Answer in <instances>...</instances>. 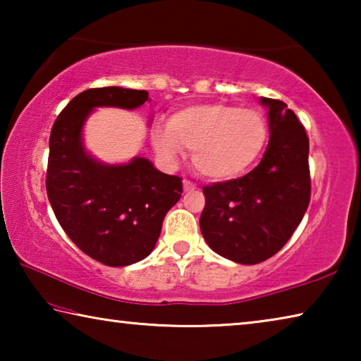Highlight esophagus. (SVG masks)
Masks as SVG:
<instances>
[{"label": "esophagus", "instance_id": "34e87169", "mask_svg": "<svg viewBox=\"0 0 361 361\" xmlns=\"http://www.w3.org/2000/svg\"><path fill=\"white\" fill-rule=\"evenodd\" d=\"M183 188H185V191H194L195 185H194L192 181H189V180H183Z\"/></svg>", "mask_w": 361, "mask_h": 361}]
</instances>
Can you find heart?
<instances>
[{
	"mask_svg": "<svg viewBox=\"0 0 361 361\" xmlns=\"http://www.w3.org/2000/svg\"><path fill=\"white\" fill-rule=\"evenodd\" d=\"M267 137V119L259 109L202 103L170 116L167 130L156 132L154 146L169 159L191 151L192 166L204 178L228 181L253 166Z\"/></svg>",
	"mask_w": 361,
	"mask_h": 361,
	"instance_id": "obj_1",
	"label": "heart"
}]
</instances>
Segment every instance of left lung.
<instances>
[{"label":"left lung","instance_id":"8db88e82","mask_svg":"<svg viewBox=\"0 0 361 361\" xmlns=\"http://www.w3.org/2000/svg\"><path fill=\"white\" fill-rule=\"evenodd\" d=\"M269 145L261 162L237 180L204 186L200 232L213 252L239 264L276 255L301 223L310 200L309 138L283 102L261 97Z\"/></svg>","mask_w":361,"mask_h":361}]
</instances>
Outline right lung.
Listing matches in <instances>:
<instances>
[{
    "instance_id": "right-lung-1",
    "label": "right lung",
    "mask_w": 361,
    "mask_h": 361,
    "mask_svg": "<svg viewBox=\"0 0 361 361\" xmlns=\"http://www.w3.org/2000/svg\"><path fill=\"white\" fill-rule=\"evenodd\" d=\"M146 100V90L87 89L63 108L49 138L46 189L57 221L79 250L111 267L133 264L154 250L183 183L146 157L97 161L85 151L82 129L95 108L135 109Z\"/></svg>"
}]
</instances>
